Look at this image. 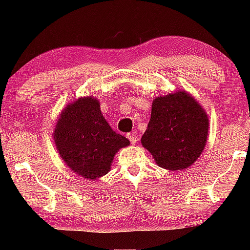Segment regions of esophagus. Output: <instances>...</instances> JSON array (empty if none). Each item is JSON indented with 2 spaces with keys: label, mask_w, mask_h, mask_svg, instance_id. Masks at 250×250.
Masks as SVG:
<instances>
[{
  "label": "esophagus",
  "mask_w": 250,
  "mask_h": 250,
  "mask_svg": "<svg viewBox=\"0 0 250 250\" xmlns=\"http://www.w3.org/2000/svg\"><path fill=\"white\" fill-rule=\"evenodd\" d=\"M127 138H128L129 141H131L132 145H135V143L139 141L138 136L135 135V133H128V134H127Z\"/></svg>",
  "instance_id": "obj_1"
}]
</instances>
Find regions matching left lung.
<instances>
[{
    "label": "left lung",
    "instance_id": "obj_1",
    "mask_svg": "<svg viewBox=\"0 0 250 250\" xmlns=\"http://www.w3.org/2000/svg\"><path fill=\"white\" fill-rule=\"evenodd\" d=\"M208 136V117L186 91L157 97L141 143L157 165L168 170L186 169L203 153Z\"/></svg>",
    "mask_w": 250,
    "mask_h": 250
}]
</instances>
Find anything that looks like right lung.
Returning a JSON list of instances; mask_svg holds the SVG:
<instances>
[{
    "label": "right lung",
    "instance_id": "obj_1",
    "mask_svg": "<svg viewBox=\"0 0 250 250\" xmlns=\"http://www.w3.org/2000/svg\"><path fill=\"white\" fill-rule=\"evenodd\" d=\"M53 139L71 172L88 180L105 175L118 150L129 145L125 136L110 127L94 97L80 98L63 109Z\"/></svg>",
    "mask_w": 250,
    "mask_h": 250
}]
</instances>
